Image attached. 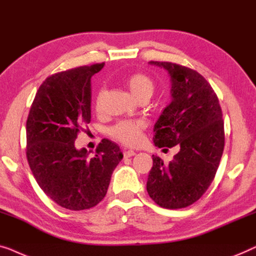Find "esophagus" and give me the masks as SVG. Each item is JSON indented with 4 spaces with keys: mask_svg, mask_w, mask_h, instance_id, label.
Returning <instances> with one entry per match:
<instances>
[{
    "mask_svg": "<svg viewBox=\"0 0 256 256\" xmlns=\"http://www.w3.org/2000/svg\"><path fill=\"white\" fill-rule=\"evenodd\" d=\"M123 154H124L125 158H131V156H134L136 152H134V150H125Z\"/></svg>",
    "mask_w": 256,
    "mask_h": 256,
    "instance_id": "1",
    "label": "esophagus"
}]
</instances>
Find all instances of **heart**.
Instances as JSON below:
<instances>
[{
    "mask_svg": "<svg viewBox=\"0 0 256 256\" xmlns=\"http://www.w3.org/2000/svg\"><path fill=\"white\" fill-rule=\"evenodd\" d=\"M126 84L133 96L138 100L145 96L150 97L154 92V82L152 78L142 73H136L128 76ZM103 97L104 89H100L95 97V108L97 110H100L102 106ZM145 126L146 123L142 120H120L114 126H111L109 132L110 136L118 142L133 146L142 142V131Z\"/></svg>",
    "mask_w": 256,
    "mask_h": 256,
    "instance_id": "obj_1",
    "label": "heart"
}]
</instances>
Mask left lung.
<instances>
[{"instance_id":"8db88e82","label":"left lung","mask_w":256,"mask_h":256,"mask_svg":"<svg viewBox=\"0 0 256 256\" xmlns=\"http://www.w3.org/2000/svg\"><path fill=\"white\" fill-rule=\"evenodd\" d=\"M150 64L168 72L172 97L154 125V145H178L180 152L168 164L153 156L146 189L161 208H186L204 195L217 172L225 145L222 112L214 89L196 70L164 61Z\"/></svg>"}]
</instances>
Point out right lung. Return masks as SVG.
Wrapping results in <instances>:
<instances>
[{"label":"right lung","mask_w":256,"mask_h":256,"mask_svg":"<svg viewBox=\"0 0 256 256\" xmlns=\"http://www.w3.org/2000/svg\"><path fill=\"white\" fill-rule=\"evenodd\" d=\"M104 66L95 64L53 74L42 82L26 120V158L42 192L58 205L80 211L106 195L123 153L103 139L94 158L76 150L75 139L92 118L90 78Z\"/></svg>","instance_id":"add662e5"}]
</instances>
